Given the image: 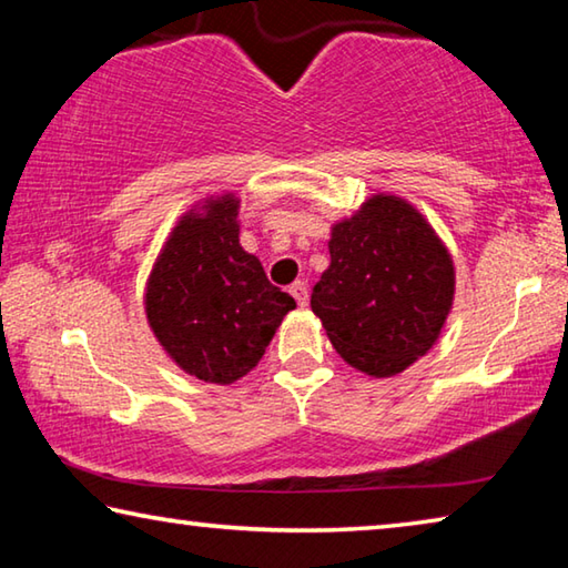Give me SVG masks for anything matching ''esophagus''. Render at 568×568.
Listing matches in <instances>:
<instances>
[{"instance_id":"1","label":"esophagus","mask_w":568,"mask_h":568,"mask_svg":"<svg viewBox=\"0 0 568 568\" xmlns=\"http://www.w3.org/2000/svg\"><path fill=\"white\" fill-rule=\"evenodd\" d=\"M291 295L297 301V305H305L307 303V285L303 281H295L291 285Z\"/></svg>"}]
</instances>
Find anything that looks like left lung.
I'll use <instances>...</instances> for the list:
<instances>
[{
  "label": "left lung",
  "mask_w": 568,
  "mask_h": 568,
  "mask_svg": "<svg viewBox=\"0 0 568 568\" xmlns=\"http://www.w3.org/2000/svg\"><path fill=\"white\" fill-rule=\"evenodd\" d=\"M331 265L311 307L341 358L371 378L398 376L440 338L456 265L428 217L376 192L331 227Z\"/></svg>",
  "instance_id": "1"
}]
</instances>
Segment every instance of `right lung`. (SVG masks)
Returning a JSON list of instances; mask_svg holds the SVG:
<instances>
[{"label": "right lung", "instance_id": "obj_1", "mask_svg": "<svg viewBox=\"0 0 568 568\" xmlns=\"http://www.w3.org/2000/svg\"><path fill=\"white\" fill-rule=\"evenodd\" d=\"M145 315L168 358L230 386L255 368L295 301L240 245V197L217 192L178 217L145 283Z\"/></svg>", "mask_w": 568, "mask_h": 568}]
</instances>
